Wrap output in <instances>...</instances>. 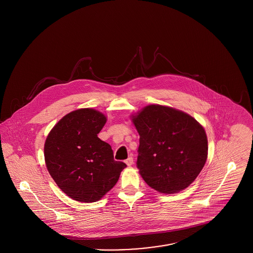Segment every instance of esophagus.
Listing matches in <instances>:
<instances>
[{
    "label": "esophagus",
    "mask_w": 253,
    "mask_h": 253,
    "mask_svg": "<svg viewBox=\"0 0 253 253\" xmlns=\"http://www.w3.org/2000/svg\"><path fill=\"white\" fill-rule=\"evenodd\" d=\"M125 163L126 164L127 167H130V166L133 164V158H132V157H128V158L126 160Z\"/></svg>",
    "instance_id": "1"
}]
</instances>
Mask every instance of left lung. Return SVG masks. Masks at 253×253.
Masks as SVG:
<instances>
[{"label": "left lung", "mask_w": 253, "mask_h": 253, "mask_svg": "<svg viewBox=\"0 0 253 253\" xmlns=\"http://www.w3.org/2000/svg\"><path fill=\"white\" fill-rule=\"evenodd\" d=\"M139 133L137 168L145 182L162 194L189 187L208 159L204 126L177 109L151 104L131 115Z\"/></svg>", "instance_id": "left-lung-1"}]
</instances>
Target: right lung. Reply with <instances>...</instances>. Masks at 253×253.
Here are the masks:
<instances>
[{
	"mask_svg": "<svg viewBox=\"0 0 253 253\" xmlns=\"http://www.w3.org/2000/svg\"><path fill=\"white\" fill-rule=\"evenodd\" d=\"M106 122L97 110L78 109L65 115L45 139L46 169L61 191L77 202L99 201L126 167L114 160L111 146L97 136Z\"/></svg>",
	"mask_w": 253,
	"mask_h": 253,
	"instance_id": "obj_1",
	"label": "right lung"
}]
</instances>
